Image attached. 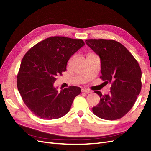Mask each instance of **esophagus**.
I'll use <instances>...</instances> for the list:
<instances>
[{
	"instance_id": "obj_1",
	"label": "esophagus",
	"mask_w": 151,
	"mask_h": 151,
	"mask_svg": "<svg viewBox=\"0 0 151 151\" xmlns=\"http://www.w3.org/2000/svg\"><path fill=\"white\" fill-rule=\"evenodd\" d=\"M82 92H88V93H91V92H92V91H91L88 90V89H87V88H82Z\"/></svg>"
}]
</instances>
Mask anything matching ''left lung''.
I'll list each match as a JSON object with an SVG mask.
<instances>
[{"label":"left lung","instance_id":"1","mask_svg":"<svg viewBox=\"0 0 151 151\" xmlns=\"http://www.w3.org/2000/svg\"><path fill=\"white\" fill-rule=\"evenodd\" d=\"M86 44L100 57L101 78L111 83L110 92L96 91L100 101L92 108L98 117L117 120L131 109L142 88V71L137 60L124 46L113 40H87Z\"/></svg>","mask_w":151,"mask_h":151}]
</instances>
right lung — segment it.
I'll return each instance as SVG.
<instances>
[{"mask_svg": "<svg viewBox=\"0 0 151 151\" xmlns=\"http://www.w3.org/2000/svg\"><path fill=\"white\" fill-rule=\"evenodd\" d=\"M85 45L82 40L54 36L30 48L23 57L17 75V87L29 109L42 119H55L69 112L79 87L60 92L54 87L56 76L66 71L70 57Z\"/></svg>", "mask_w": 151, "mask_h": 151, "instance_id": "1", "label": "right lung"}]
</instances>
